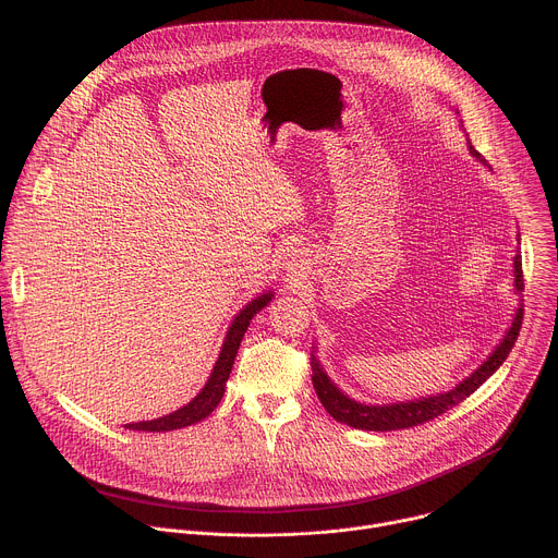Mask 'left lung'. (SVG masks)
<instances>
[{"label":"left lung","mask_w":558,"mask_h":558,"mask_svg":"<svg viewBox=\"0 0 558 558\" xmlns=\"http://www.w3.org/2000/svg\"><path fill=\"white\" fill-rule=\"evenodd\" d=\"M470 154L480 158V161L486 166V161L482 158V154L476 151L470 141H468ZM514 291H523V269H521V252H517L514 256ZM521 323H523V306L517 308L512 327L506 331L504 340L499 342V347L490 353V357L476 368L470 377H465L463 381H459L452 390L448 392H437L430 397H422V400L415 402H400V404H384V407H368V404H360L351 397H347L325 373V368L320 366V362L315 360V355L311 353V368H313V388L320 397L323 407L327 409V413L336 420L342 422L351 428H360V430H402V428H413L420 426L424 422H430L435 417H439L441 413L450 411L452 407H459L465 397H470L476 388H480L510 355L519 331H521Z\"/></svg>","instance_id":"left-lung-1"}]
</instances>
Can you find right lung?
Instances as JSON below:
<instances>
[{
  "label": "right lung",
  "mask_w": 558,
  "mask_h": 558,
  "mask_svg": "<svg viewBox=\"0 0 558 558\" xmlns=\"http://www.w3.org/2000/svg\"><path fill=\"white\" fill-rule=\"evenodd\" d=\"M274 298V291L269 293H263L258 295L256 300H252L241 313H238L233 317V323L227 331V338L222 342V349H220V355L216 360V366L205 384V388L194 397V400L190 404H185L183 409L166 415V417H158V420H151V422H136V424H125V428L130 430H145V433H166V430H177V428H185V426H192L205 417L211 415V411L220 404L222 395H225V384L229 379V373H231V366H233V360H235V353H238V347H241V340L252 323V317L265 308Z\"/></svg>",
  "instance_id": "right-lung-1"
}]
</instances>
